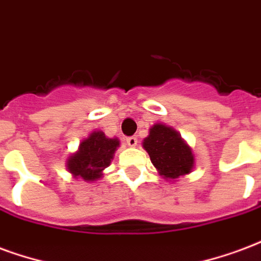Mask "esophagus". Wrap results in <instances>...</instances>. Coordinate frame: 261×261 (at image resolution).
<instances>
[{
	"label": "esophagus",
	"mask_w": 261,
	"mask_h": 261,
	"mask_svg": "<svg viewBox=\"0 0 261 261\" xmlns=\"http://www.w3.org/2000/svg\"><path fill=\"white\" fill-rule=\"evenodd\" d=\"M125 142H127V145L128 146L134 148V146L137 145L138 140H137V137H127V138H125Z\"/></svg>",
	"instance_id": "34e87169"
}]
</instances>
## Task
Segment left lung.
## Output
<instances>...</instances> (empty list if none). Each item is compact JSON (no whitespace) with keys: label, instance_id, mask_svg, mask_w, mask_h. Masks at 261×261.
Masks as SVG:
<instances>
[{"label":"left lung","instance_id":"1","mask_svg":"<svg viewBox=\"0 0 261 261\" xmlns=\"http://www.w3.org/2000/svg\"><path fill=\"white\" fill-rule=\"evenodd\" d=\"M144 148L149 153L153 166L167 179L188 174L194 167V155L190 146L171 127L153 125L149 136L144 140Z\"/></svg>","mask_w":261,"mask_h":261}]
</instances>
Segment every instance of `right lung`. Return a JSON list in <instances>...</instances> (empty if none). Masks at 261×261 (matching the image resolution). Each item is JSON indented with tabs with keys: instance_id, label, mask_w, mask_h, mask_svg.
Wrapping results in <instances>:
<instances>
[{
	"instance_id": "right-lung-1",
	"label": "right lung",
	"mask_w": 261,
	"mask_h": 261,
	"mask_svg": "<svg viewBox=\"0 0 261 261\" xmlns=\"http://www.w3.org/2000/svg\"><path fill=\"white\" fill-rule=\"evenodd\" d=\"M117 146V138H106L102 131H94L80 144L76 153L69 158L67 169L74 177L95 181L101 178L103 169L111 165Z\"/></svg>"
}]
</instances>
